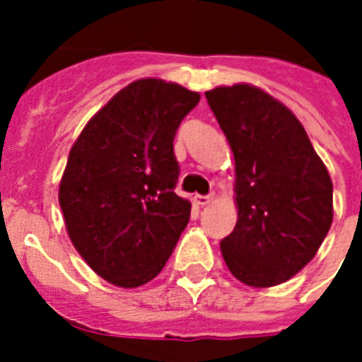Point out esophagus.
<instances>
[{
	"instance_id": "esophagus-1",
	"label": "esophagus",
	"mask_w": 362,
	"mask_h": 362,
	"mask_svg": "<svg viewBox=\"0 0 362 362\" xmlns=\"http://www.w3.org/2000/svg\"><path fill=\"white\" fill-rule=\"evenodd\" d=\"M212 201V195H193V203L197 206H206Z\"/></svg>"
}]
</instances>
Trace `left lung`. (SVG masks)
Segmentation results:
<instances>
[{"label":"left lung","instance_id":"1","mask_svg":"<svg viewBox=\"0 0 362 362\" xmlns=\"http://www.w3.org/2000/svg\"><path fill=\"white\" fill-rule=\"evenodd\" d=\"M235 156L238 220L220 250L242 284L272 287L314 259L332 223V180L286 105L246 82L204 92Z\"/></svg>","mask_w":362,"mask_h":362}]
</instances>
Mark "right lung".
I'll return each instance as SVG.
<instances>
[{
	"mask_svg": "<svg viewBox=\"0 0 362 362\" xmlns=\"http://www.w3.org/2000/svg\"><path fill=\"white\" fill-rule=\"evenodd\" d=\"M197 92L161 78L131 82L90 118L59 180L67 235L90 269L133 289L161 272L192 203L173 189L176 129Z\"/></svg>",
	"mask_w": 362,
	"mask_h": 362,
	"instance_id": "obj_1",
	"label": "right lung"
}]
</instances>
